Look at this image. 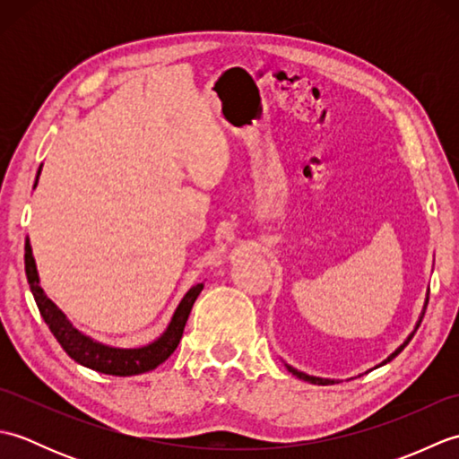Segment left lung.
I'll return each mask as SVG.
<instances>
[{
	"instance_id": "1",
	"label": "left lung",
	"mask_w": 459,
	"mask_h": 459,
	"mask_svg": "<svg viewBox=\"0 0 459 459\" xmlns=\"http://www.w3.org/2000/svg\"><path fill=\"white\" fill-rule=\"evenodd\" d=\"M426 306H428V296H426V301H424V309H422V314H420V317H418V321H416V325H414V329H412V333L411 335H408L406 339H404V343L401 345V347H398L396 351H393V353L391 355H388L385 360H383V363H378L375 368H378V367H383V365H386V363H391V360L398 355V353H401V351L408 345V343H411V339L414 337V333H416V329L418 327H420V321H422V317H424V311H426ZM286 365V368L290 370V373L291 375H294V377H298V378H301V380H306V383H311V385H321V386H325V385H335V383H339V380L337 378H321V377H311V375H306V373H301V370H298V368H294V367H291V365H288V363H284Z\"/></svg>"
}]
</instances>
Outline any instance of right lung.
<instances>
[{
    "label": "right lung",
    "mask_w": 459,
    "mask_h": 459,
    "mask_svg": "<svg viewBox=\"0 0 459 459\" xmlns=\"http://www.w3.org/2000/svg\"><path fill=\"white\" fill-rule=\"evenodd\" d=\"M41 168L43 163L39 165L33 189L39 183ZM25 274L45 324L48 325V329H51V333L56 337L61 347L66 351V355L74 359L76 363L82 367H89L92 370H99V373L114 375V377L142 375L161 365L163 360L168 359L175 349H178L185 324H187L189 314H191V307L204 286V284L193 286L187 294L183 296L179 306L173 311L168 327H165L163 333L158 339H153L152 343L142 345V347H114V345L100 343V341H96L91 335H86L82 331L76 329L71 324V319H68L63 311L56 307L55 301L47 298L43 288L39 286V272H37L29 237L25 238Z\"/></svg>",
    "instance_id": "1"
}]
</instances>
